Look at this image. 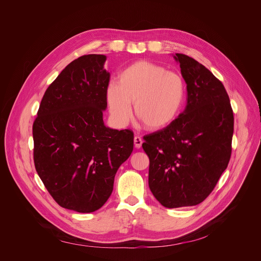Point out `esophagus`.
I'll use <instances>...</instances> for the list:
<instances>
[{"instance_id":"obj_1","label":"esophagus","mask_w":261,"mask_h":261,"mask_svg":"<svg viewBox=\"0 0 261 261\" xmlns=\"http://www.w3.org/2000/svg\"><path fill=\"white\" fill-rule=\"evenodd\" d=\"M142 138L140 136H135L134 137V145L136 148H140L141 144H142Z\"/></svg>"}]
</instances>
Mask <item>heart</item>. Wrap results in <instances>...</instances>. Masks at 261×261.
<instances>
[{
	"instance_id": "1",
	"label": "heart",
	"mask_w": 261,
	"mask_h": 261,
	"mask_svg": "<svg viewBox=\"0 0 261 261\" xmlns=\"http://www.w3.org/2000/svg\"><path fill=\"white\" fill-rule=\"evenodd\" d=\"M185 82L176 72L161 65L137 61L119 76V85L110 83L105 98L111 119L125 126L134 114L148 131L169 126L179 115L185 101Z\"/></svg>"
}]
</instances>
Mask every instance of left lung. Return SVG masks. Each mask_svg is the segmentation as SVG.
Listing matches in <instances>:
<instances>
[{"label":"left lung","mask_w":261,"mask_h":261,"mask_svg":"<svg viewBox=\"0 0 261 261\" xmlns=\"http://www.w3.org/2000/svg\"><path fill=\"white\" fill-rule=\"evenodd\" d=\"M187 85V105L166 128L143 136L148 187L165 207L191 206L214 190L228 165L233 113L222 83L194 59L175 54Z\"/></svg>","instance_id":"1"}]
</instances>
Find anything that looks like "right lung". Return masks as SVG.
Wrapping results in <instances>:
<instances>
[{"label":"right lung","instance_id":"obj_1","mask_svg":"<svg viewBox=\"0 0 261 261\" xmlns=\"http://www.w3.org/2000/svg\"><path fill=\"white\" fill-rule=\"evenodd\" d=\"M106 56L71 62L47 88L33 124L34 163L53 198L79 213L99 210L119 167L133 151V132L106 127Z\"/></svg>","mask_w":261,"mask_h":261}]
</instances>
